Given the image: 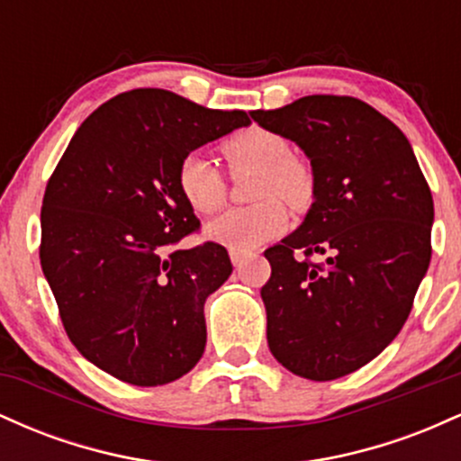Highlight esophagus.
<instances>
[{
	"label": "esophagus",
	"instance_id": "34e87169",
	"mask_svg": "<svg viewBox=\"0 0 461 461\" xmlns=\"http://www.w3.org/2000/svg\"><path fill=\"white\" fill-rule=\"evenodd\" d=\"M230 258H231V264H234L236 268H240L245 260L249 258L247 251H240V249H230Z\"/></svg>",
	"mask_w": 461,
	"mask_h": 461
}]
</instances>
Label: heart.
<instances>
[{
	"label": "heart",
	"mask_w": 461,
	"mask_h": 461,
	"mask_svg": "<svg viewBox=\"0 0 461 461\" xmlns=\"http://www.w3.org/2000/svg\"><path fill=\"white\" fill-rule=\"evenodd\" d=\"M231 176L256 173L251 199L256 205L227 210L205 225V238L212 242L251 251L268 238L282 234L288 225L290 208H305L314 194V176L305 162L290 156V145L275 131L253 128L231 136L221 147ZM177 186L197 214H212L225 203L227 184L223 173L208 158L186 156L179 164Z\"/></svg>",
	"instance_id": "heart-1"
}]
</instances>
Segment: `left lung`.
Returning <instances> with one entry per match:
<instances>
[{"mask_svg":"<svg viewBox=\"0 0 461 461\" xmlns=\"http://www.w3.org/2000/svg\"><path fill=\"white\" fill-rule=\"evenodd\" d=\"M251 119L297 142L314 176L303 223L264 251L268 348L290 373L331 382L377 357L410 316L431 260L429 184L403 131L356 97L308 95Z\"/></svg>","mask_w":461,"mask_h":461,"instance_id":"obj_1","label":"left lung"}]
</instances>
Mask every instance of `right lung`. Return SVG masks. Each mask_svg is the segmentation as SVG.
Segmentation results:
<instances>
[{
    "mask_svg": "<svg viewBox=\"0 0 461 461\" xmlns=\"http://www.w3.org/2000/svg\"><path fill=\"white\" fill-rule=\"evenodd\" d=\"M251 123L162 88H136L79 125L47 182L41 267L68 340L134 385H162L203 356V303L231 275L225 247H173L199 230L177 186L190 151Z\"/></svg>",
    "mask_w": 461,
    "mask_h": 461,
    "instance_id": "1",
    "label": "right lung"
}]
</instances>
